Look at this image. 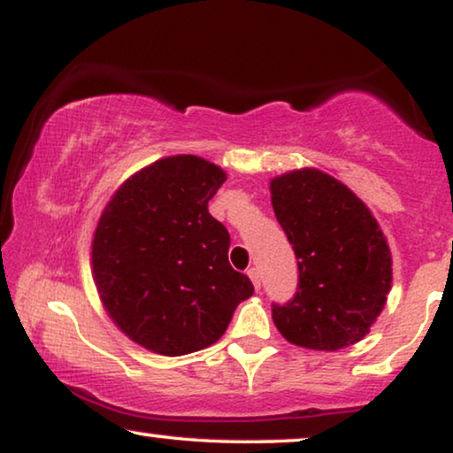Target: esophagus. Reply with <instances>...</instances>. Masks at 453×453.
Segmentation results:
<instances>
[{
    "label": "esophagus",
    "instance_id": "1",
    "mask_svg": "<svg viewBox=\"0 0 453 453\" xmlns=\"http://www.w3.org/2000/svg\"><path fill=\"white\" fill-rule=\"evenodd\" d=\"M247 276L251 278L253 287H256V288L262 287V276H259V270H257V268H250V270H247Z\"/></svg>",
    "mask_w": 453,
    "mask_h": 453
}]
</instances>
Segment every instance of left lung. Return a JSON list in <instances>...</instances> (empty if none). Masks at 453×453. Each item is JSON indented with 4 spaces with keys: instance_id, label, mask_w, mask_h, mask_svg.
<instances>
[{
    "instance_id": "obj_1",
    "label": "left lung",
    "mask_w": 453,
    "mask_h": 453,
    "mask_svg": "<svg viewBox=\"0 0 453 453\" xmlns=\"http://www.w3.org/2000/svg\"><path fill=\"white\" fill-rule=\"evenodd\" d=\"M272 206L299 262L293 299L272 305L288 342L340 350L363 340L392 288V253L371 210L318 169L274 177Z\"/></svg>"
}]
</instances>
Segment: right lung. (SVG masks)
<instances>
[{"instance_id": "obj_1", "label": "right lung", "mask_w": 453, "mask_h": 453, "mask_svg": "<svg viewBox=\"0 0 453 453\" xmlns=\"http://www.w3.org/2000/svg\"><path fill=\"white\" fill-rule=\"evenodd\" d=\"M226 173L194 154L144 166L115 191L92 239L103 307L135 344L181 357L214 344L253 284L228 264L231 237L208 212Z\"/></svg>"}]
</instances>
